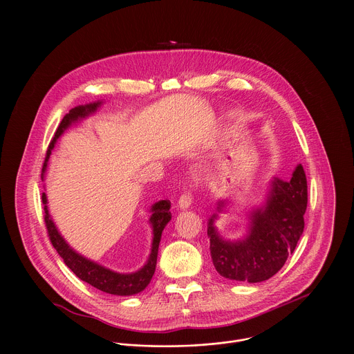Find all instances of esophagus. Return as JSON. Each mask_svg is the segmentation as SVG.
Wrapping results in <instances>:
<instances>
[{
	"label": "esophagus",
	"instance_id": "esophagus-1",
	"mask_svg": "<svg viewBox=\"0 0 354 354\" xmlns=\"http://www.w3.org/2000/svg\"><path fill=\"white\" fill-rule=\"evenodd\" d=\"M191 204H192V196H191L189 194H183V195L180 196L178 202H177V207H178L180 209H187V208L191 207Z\"/></svg>",
	"mask_w": 354,
	"mask_h": 354
}]
</instances>
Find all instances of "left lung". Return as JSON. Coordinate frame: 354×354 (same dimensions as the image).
Returning a JSON list of instances; mask_svg holds the SVG:
<instances>
[{
  "label": "left lung",
  "mask_w": 354,
  "mask_h": 354,
  "mask_svg": "<svg viewBox=\"0 0 354 354\" xmlns=\"http://www.w3.org/2000/svg\"><path fill=\"white\" fill-rule=\"evenodd\" d=\"M306 177L297 165L290 181L274 177L266 202L248 214V232L240 240L223 239L214 225L218 214L208 219L207 234L215 270L227 279L256 283L275 275L296 250L304 232L306 209ZM218 212L226 201H218Z\"/></svg>",
  "instance_id": "left-lung-1"
}]
</instances>
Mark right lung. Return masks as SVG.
<instances>
[{
	"label": "right lung",
	"mask_w": 354,
	"mask_h": 354,
	"mask_svg": "<svg viewBox=\"0 0 354 354\" xmlns=\"http://www.w3.org/2000/svg\"><path fill=\"white\" fill-rule=\"evenodd\" d=\"M103 103L102 101L93 102L88 104H80L73 107L68 114H65V117L62 118L53 140L50 142L49 150L46 153V159L44 163V169H42V178H45V173H46V167H48V162L50 158L51 150L54 149L57 139L75 122L88 117L90 114H94ZM42 202H44V209H45V223L48 227V233L50 237L51 244L55 248V251L58 254L64 259V263L73 271V274L80 278L82 281L90 283L91 286L97 288L98 290H102L104 293L109 295H114V296H133L138 295L140 292H143L150 281H151L152 275L155 272V266H156V256H158V248H159V241H160V236L162 232L165 229V226L169 223V221L171 219V214H170V202L169 201H160L156 202L151 205V216L149 219L150 225L152 227V244L151 253L146 261V264L135 271V272H129V274H121V272H115L107 267H103L102 264H98L97 261H93L87 257H84L83 254L76 252L61 236V233L58 232L57 226L54 225L53 219H51L50 214H49V207H48V198L46 194L44 192L42 195Z\"/></svg>",
	"instance_id": "right-lung-1"
}]
</instances>
